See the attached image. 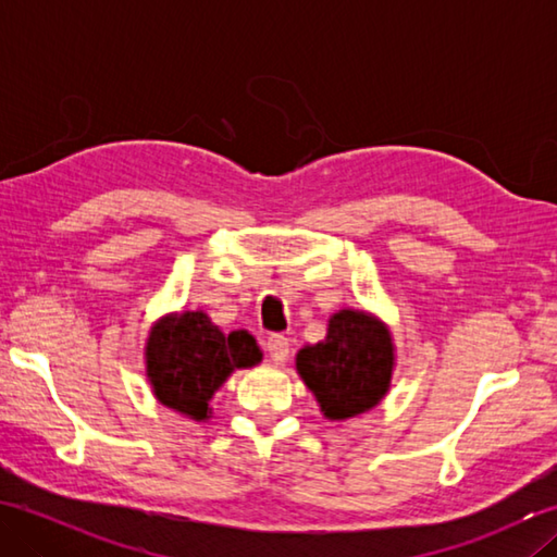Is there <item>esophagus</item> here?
Masks as SVG:
<instances>
[{
    "label": "esophagus",
    "mask_w": 557,
    "mask_h": 557,
    "mask_svg": "<svg viewBox=\"0 0 557 557\" xmlns=\"http://www.w3.org/2000/svg\"><path fill=\"white\" fill-rule=\"evenodd\" d=\"M265 351L272 361L282 363L289 357V339L285 335H270L265 339Z\"/></svg>",
    "instance_id": "1"
}]
</instances>
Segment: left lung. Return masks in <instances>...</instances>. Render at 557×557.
Here are the masks:
<instances>
[{
  "label": "left lung",
  "instance_id": "left-lung-1",
  "mask_svg": "<svg viewBox=\"0 0 557 557\" xmlns=\"http://www.w3.org/2000/svg\"><path fill=\"white\" fill-rule=\"evenodd\" d=\"M297 369L327 419H349L387 393L393 342L369 313L339 311L330 318L327 337L297 354Z\"/></svg>",
  "mask_w": 557,
  "mask_h": 557
}]
</instances>
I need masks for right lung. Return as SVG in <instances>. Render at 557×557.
Returning a JSON list of instances; mask_svg holds the SVG:
<instances>
[{"label":"right lung","instance_id":"right-lung-1","mask_svg":"<svg viewBox=\"0 0 557 557\" xmlns=\"http://www.w3.org/2000/svg\"><path fill=\"white\" fill-rule=\"evenodd\" d=\"M148 377L158 399L194 419L208 417V399L234 369L260 361L256 339L236 330L222 335L208 315L188 311L160 321L148 337Z\"/></svg>","mask_w":557,"mask_h":557}]
</instances>
